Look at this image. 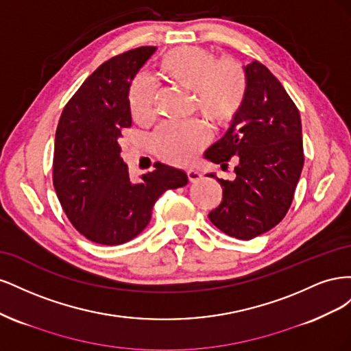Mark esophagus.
I'll list each match as a JSON object with an SVG mask.
<instances>
[{
	"label": "esophagus",
	"mask_w": 351,
	"mask_h": 351,
	"mask_svg": "<svg viewBox=\"0 0 351 351\" xmlns=\"http://www.w3.org/2000/svg\"><path fill=\"white\" fill-rule=\"evenodd\" d=\"M186 174H187L189 182H192V183L199 182V180L202 178V174L199 171H196V169H187Z\"/></svg>",
	"instance_id": "obj_1"
}]
</instances>
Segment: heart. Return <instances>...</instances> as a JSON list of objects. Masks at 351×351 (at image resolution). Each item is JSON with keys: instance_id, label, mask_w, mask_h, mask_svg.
<instances>
[{"instance_id": "1", "label": "heart", "mask_w": 351, "mask_h": 351, "mask_svg": "<svg viewBox=\"0 0 351 351\" xmlns=\"http://www.w3.org/2000/svg\"><path fill=\"white\" fill-rule=\"evenodd\" d=\"M156 69L165 82L192 90L195 110L215 127H226L234 121L246 102L247 73L231 57L217 58L209 49L183 45L164 52ZM156 92V84L151 79H133L127 102L136 123L145 125L155 120ZM208 139L206 127L199 121L168 123L155 133L152 146L162 161L187 165L195 161Z\"/></svg>"}]
</instances>
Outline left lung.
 I'll list each match as a JSON object with an SVG mask.
<instances>
[{"mask_svg":"<svg viewBox=\"0 0 351 351\" xmlns=\"http://www.w3.org/2000/svg\"><path fill=\"white\" fill-rule=\"evenodd\" d=\"M244 70L249 80L244 107L205 158L222 168L231 158L237 162L232 182L218 180L222 200L209 212L210 222L231 237L250 240L289 212L304 155L300 114L280 80L259 61Z\"/></svg>","mask_w":351,"mask_h":351,"instance_id":"left-lung-1","label":"left lung"}]
</instances>
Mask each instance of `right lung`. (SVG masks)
Returning a JSON list of instances; mask_svg holds the SVG:
<instances>
[{
  "label": "right lung",
  "mask_w": 351,
  "mask_h": 351,
  "mask_svg": "<svg viewBox=\"0 0 351 351\" xmlns=\"http://www.w3.org/2000/svg\"><path fill=\"white\" fill-rule=\"evenodd\" d=\"M155 47H141L105 61L82 83L61 112L56 132L52 183L69 221L88 240L115 246L146 228L155 202L187 176L156 162L132 183L120 156L123 132L132 127L130 83Z\"/></svg>",
  "instance_id": "right-lung-1"
}]
</instances>
